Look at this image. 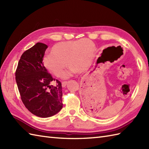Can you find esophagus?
<instances>
[{
  "instance_id": "esophagus-1",
  "label": "esophagus",
  "mask_w": 149,
  "mask_h": 149,
  "mask_svg": "<svg viewBox=\"0 0 149 149\" xmlns=\"http://www.w3.org/2000/svg\"><path fill=\"white\" fill-rule=\"evenodd\" d=\"M66 84H67V82H66V81H63V82H62V83H61V84H62V87H65V86H66Z\"/></svg>"
}]
</instances>
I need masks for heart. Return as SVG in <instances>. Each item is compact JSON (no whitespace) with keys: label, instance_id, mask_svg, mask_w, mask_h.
I'll return each mask as SVG.
<instances>
[{"label":"heart","instance_id":"heart-1","mask_svg":"<svg viewBox=\"0 0 149 149\" xmlns=\"http://www.w3.org/2000/svg\"><path fill=\"white\" fill-rule=\"evenodd\" d=\"M52 52L43 57L45 68L56 77L61 76L68 65L71 68L63 75L68 77L70 73L80 70H86L91 64L95 51V45L90 40H79L61 42L52 47Z\"/></svg>","mask_w":149,"mask_h":149}]
</instances>
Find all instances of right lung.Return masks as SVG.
I'll return each instance as SVG.
<instances>
[{
	"label": "right lung",
	"mask_w": 149,
	"mask_h": 149,
	"mask_svg": "<svg viewBox=\"0 0 149 149\" xmlns=\"http://www.w3.org/2000/svg\"><path fill=\"white\" fill-rule=\"evenodd\" d=\"M48 46L37 43L19 60L15 79L22 102L33 115L42 118L58 113L63 107L61 82L47 72L43 59ZM56 81L55 87L51 85Z\"/></svg>",
	"instance_id": "obj_1"
}]
</instances>
